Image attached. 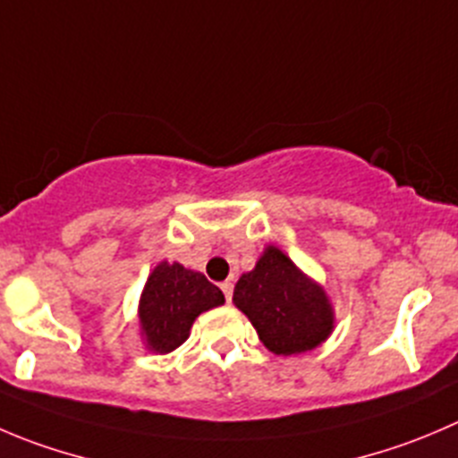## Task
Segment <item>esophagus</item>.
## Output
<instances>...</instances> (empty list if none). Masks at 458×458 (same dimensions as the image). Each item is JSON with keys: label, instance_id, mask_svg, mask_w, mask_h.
Masks as SVG:
<instances>
[{"label": "esophagus", "instance_id": "34e87169", "mask_svg": "<svg viewBox=\"0 0 458 458\" xmlns=\"http://www.w3.org/2000/svg\"><path fill=\"white\" fill-rule=\"evenodd\" d=\"M220 287H222V292H225L226 303H232V297H233V283H232V281H225Z\"/></svg>", "mask_w": 458, "mask_h": 458}]
</instances>
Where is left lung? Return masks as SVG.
Wrapping results in <instances>:
<instances>
[{
    "label": "left lung",
    "mask_w": 458,
    "mask_h": 458,
    "mask_svg": "<svg viewBox=\"0 0 458 458\" xmlns=\"http://www.w3.org/2000/svg\"><path fill=\"white\" fill-rule=\"evenodd\" d=\"M233 306L274 355L312 351L335 330V308L324 285L276 245L265 247L256 267L238 278Z\"/></svg>",
    "instance_id": "obj_1"
}]
</instances>
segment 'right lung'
Returning <instances> with one entry per match:
<instances>
[{
	"mask_svg": "<svg viewBox=\"0 0 458 458\" xmlns=\"http://www.w3.org/2000/svg\"><path fill=\"white\" fill-rule=\"evenodd\" d=\"M222 303V290L207 281L202 272L161 260L139 297L137 317L143 346L155 355L173 352L189 339L193 321Z\"/></svg>",
	"mask_w": 458,
	"mask_h": 458,
	"instance_id": "1",
	"label": "right lung"
}]
</instances>
